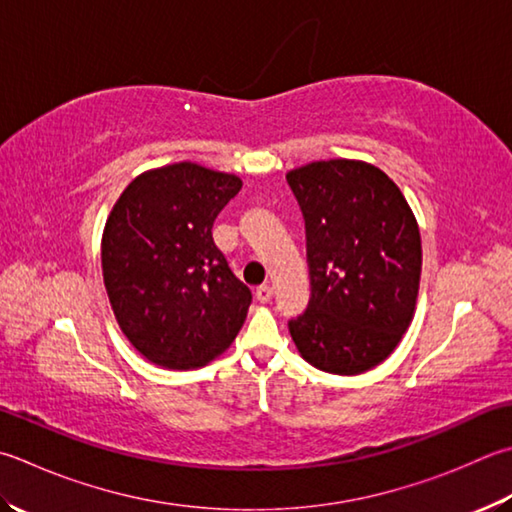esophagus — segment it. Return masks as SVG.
I'll use <instances>...</instances> for the list:
<instances>
[{
    "label": "esophagus",
    "instance_id": "esophagus-1",
    "mask_svg": "<svg viewBox=\"0 0 512 512\" xmlns=\"http://www.w3.org/2000/svg\"><path fill=\"white\" fill-rule=\"evenodd\" d=\"M272 294H274V289L269 287V285H260V287H256V298L260 303H267L269 298H272Z\"/></svg>",
    "mask_w": 512,
    "mask_h": 512
}]
</instances>
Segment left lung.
<instances>
[{
  "instance_id": "1",
  "label": "left lung",
  "mask_w": 512,
  "mask_h": 512,
  "mask_svg": "<svg viewBox=\"0 0 512 512\" xmlns=\"http://www.w3.org/2000/svg\"><path fill=\"white\" fill-rule=\"evenodd\" d=\"M305 220L310 303L289 321L305 361L361 374L388 359L417 303L421 236L399 187L368 162L321 160L287 173Z\"/></svg>"
}]
</instances>
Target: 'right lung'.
Wrapping results in <instances>:
<instances>
[{
  "label": "right lung",
  "mask_w": 512,
  "mask_h": 512,
  "mask_svg": "<svg viewBox=\"0 0 512 512\" xmlns=\"http://www.w3.org/2000/svg\"><path fill=\"white\" fill-rule=\"evenodd\" d=\"M243 182L178 162L142 173L115 202L102 236L113 314L151 363L191 370L236 339L252 292L229 269L211 227Z\"/></svg>",
  "instance_id": "right-lung-1"
}]
</instances>
